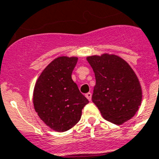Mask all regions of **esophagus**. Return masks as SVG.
<instances>
[{
  "label": "esophagus",
  "instance_id": "1",
  "mask_svg": "<svg viewBox=\"0 0 159 159\" xmlns=\"http://www.w3.org/2000/svg\"><path fill=\"white\" fill-rule=\"evenodd\" d=\"M86 98L89 100V101H91L92 100V93H86Z\"/></svg>",
  "mask_w": 159,
  "mask_h": 159
}]
</instances>
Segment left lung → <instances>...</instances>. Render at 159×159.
Returning a JSON list of instances; mask_svg holds the SVG:
<instances>
[{
  "label": "left lung",
  "mask_w": 159,
  "mask_h": 159,
  "mask_svg": "<svg viewBox=\"0 0 159 159\" xmlns=\"http://www.w3.org/2000/svg\"><path fill=\"white\" fill-rule=\"evenodd\" d=\"M96 85L92 100L108 122L121 125L136 114L141 105V85L136 73L123 58L114 54L87 57Z\"/></svg>",
  "instance_id": "8db88e82"
}]
</instances>
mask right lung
<instances>
[{"mask_svg":"<svg viewBox=\"0 0 159 159\" xmlns=\"http://www.w3.org/2000/svg\"><path fill=\"white\" fill-rule=\"evenodd\" d=\"M77 57H59L47 66L33 91L35 111L43 123L56 132H66L79 122L88 100L71 79Z\"/></svg>","mask_w":159,"mask_h":159,"instance_id":"obj_1","label":"right lung"}]
</instances>
